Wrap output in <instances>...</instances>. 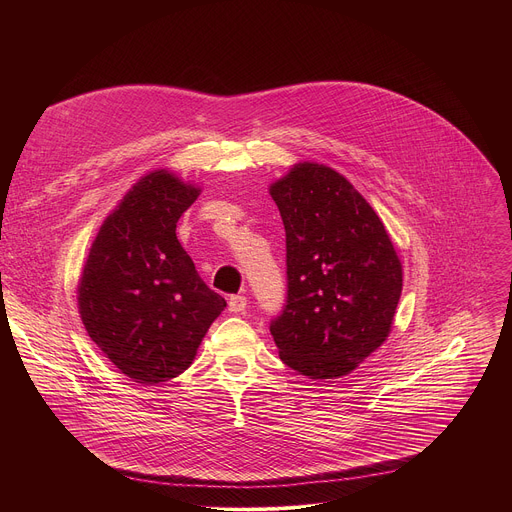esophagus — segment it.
<instances>
[{
    "mask_svg": "<svg viewBox=\"0 0 512 512\" xmlns=\"http://www.w3.org/2000/svg\"><path fill=\"white\" fill-rule=\"evenodd\" d=\"M245 308H247V298L245 296H231L229 298V312L243 314Z\"/></svg>",
    "mask_w": 512,
    "mask_h": 512,
    "instance_id": "34e87169",
    "label": "esophagus"
}]
</instances>
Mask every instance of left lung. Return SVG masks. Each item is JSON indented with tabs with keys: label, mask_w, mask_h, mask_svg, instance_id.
<instances>
[{
	"label": "left lung",
	"mask_w": 512,
	"mask_h": 512,
	"mask_svg": "<svg viewBox=\"0 0 512 512\" xmlns=\"http://www.w3.org/2000/svg\"><path fill=\"white\" fill-rule=\"evenodd\" d=\"M285 229L287 298L269 324L279 358L310 379L354 371L389 336L403 271L373 206L322 164L271 186Z\"/></svg>",
	"instance_id": "8db88e82"
}]
</instances>
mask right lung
<instances>
[{
	"mask_svg": "<svg viewBox=\"0 0 512 512\" xmlns=\"http://www.w3.org/2000/svg\"><path fill=\"white\" fill-rule=\"evenodd\" d=\"M198 192L166 170L143 176L107 216L81 275L79 312L91 340L143 385L184 373L227 308L176 237Z\"/></svg>",
	"mask_w": 512,
	"mask_h": 512,
	"instance_id": "obj_1",
	"label": "right lung"
}]
</instances>
